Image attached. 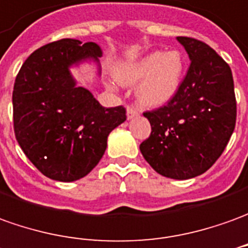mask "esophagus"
Returning <instances> with one entry per match:
<instances>
[{"label": "esophagus", "instance_id": "34e87169", "mask_svg": "<svg viewBox=\"0 0 248 248\" xmlns=\"http://www.w3.org/2000/svg\"><path fill=\"white\" fill-rule=\"evenodd\" d=\"M139 114V112L135 109L134 107H128L127 108V119L128 120H131V119H135L136 116Z\"/></svg>", "mask_w": 248, "mask_h": 248}]
</instances>
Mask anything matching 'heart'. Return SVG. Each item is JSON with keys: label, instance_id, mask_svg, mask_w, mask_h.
Listing matches in <instances>:
<instances>
[{"label": "heart", "instance_id": "b5f03b06", "mask_svg": "<svg viewBox=\"0 0 248 248\" xmlns=\"http://www.w3.org/2000/svg\"><path fill=\"white\" fill-rule=\"evenodd\" d=\"M185 75V59L173 51H151L136 61L120 64L116 79L121 85L134 86L135 97L141 107L158 108L171 101L178 93Z\"/></svg>", "mask_w": 248, "mask_h": 248}]
</instances>
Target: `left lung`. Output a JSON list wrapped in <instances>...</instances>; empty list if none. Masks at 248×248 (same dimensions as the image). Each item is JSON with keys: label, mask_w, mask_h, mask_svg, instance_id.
Segmentation results:
<instances>
[{"label": "left lung", "mask_w": 248, "mask_h": 248, "mask_svg": "<svg viewBox=\"0 0 248 248\" xmlns=\"http://www.w3.org/2000/svg\"><path fill=\"white\" fill-rule=\"evenodd\" d=\"M190 66L171 101L144 117L150 138L140 153L156 173L189 179L205 173L223 154L236 123V100L230 66L205 43L177 37Z\"/></svg>", "instance_id": "left-lung-1"}]
</instances>
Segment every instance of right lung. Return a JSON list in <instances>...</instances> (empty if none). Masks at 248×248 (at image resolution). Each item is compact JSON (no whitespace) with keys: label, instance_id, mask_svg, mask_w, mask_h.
<instances>
[{"label":"right lung","instance_id":"add662e5","mask_svg":"<svg viewBox=\"0 0 248 248\" xmlns=\"http://www.w3.org/2000/svg\"><path fill=\"white\" fill-rule=\"evenodd\" d=\"M97 43L62 39L32 52L13 89V124L27 158L46 177L73 182L88 175L107 150L109 134L125 121L123 107L104 108L77 85L71 67L93 62Z\"/></svg>","mask_w":248,"mask_h":248}]
</instances>
